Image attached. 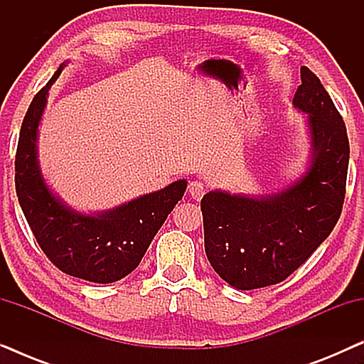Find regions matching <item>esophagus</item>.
I'll return each instance as SVG.
<instances>
[{
    "label": "esophagus",
    "mask_w": 364,
    "mask_h": 364,
    "mask_svg": "<svg viewBox=\"0 0 364 364\" xmlns=\"http://www.w3.org/2000/svg\"><path fill=\"white\" fill-rule=\"evenodd\" d=\"M188 192H191L192 198H196V200H200L203 197V193H205V187H203V183L200 181H192L188 183Z\"/></svg>",
    "instance_id": "34e87169"
}]
</instances>
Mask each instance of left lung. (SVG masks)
<instances>
[{
    "instance_id": "1",
    "label": "left lung",
    "mask_w": 364,
    "mask_h": 364,
    "mask_svg": "<svg viewBox=\"0 0 364 364\" xmlns=\"http://www.w3.org/2000/svg\"><path fill=\"white\" fill-rule=\"evenodd\" d=\"M293 107L306 114L310 154L290 186L267 196L210 191L203 196L205 253L237 290L275 285L326 240L345 200L350 142L330 94L301 66Z\"/></svg>"
}]
</instances>
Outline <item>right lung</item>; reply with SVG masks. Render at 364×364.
I'll use <instances>...</instances> for the list:
<instances>
[{
  "instance_id": "1",
  "label": "right lung",
  "mask_w": 364,
  "mask_h": 364,
  "mask_svg": "<svg viewBox=\"0 0 364 364\" xmlns=\"http://www.w3.org/2000/svg\"><path fill=\"white\" fill-rule=\"evenodd\" d=\"M63 63L34 96L19 132L14 182L19 205L39 247L59 270L94 283H112L136 270L152 238L166 222L187 181L181 178L157 192L102 212H79L48 186L39 166L38 132L49 89L61 76Z\"/></svg>"
}]
</instances>
